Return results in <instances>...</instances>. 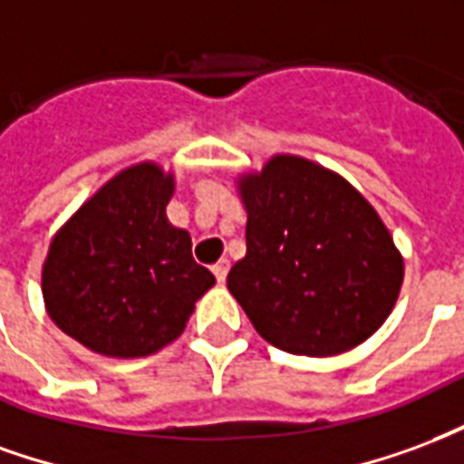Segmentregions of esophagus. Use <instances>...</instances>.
Returning a JSON list of instances; mask_svg holds the SVG:
<instances>
[{
	"instance_id": "obj_1",
	"label": "esophagus",
	"mask_w": 464,
	"mask_h": 464,
	"mask_svg": "<svg viewBox=\"0 0 464 464\" xmlns=\"http://www.w3.org/2000/svg\"><path fill=\"white\" fill-rule=\"evenodd\" d=\"M227 272H229L227 259H219L218 265H212V274H215V279H218L219 284H225V279H227Z\"/></svg>"
}]
</instances>
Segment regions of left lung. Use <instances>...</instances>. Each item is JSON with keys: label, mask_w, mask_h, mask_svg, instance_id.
I'll list each match as a JSON object with an SVG mask.
<instances>
[{"label": "left lung", "mask_w": 464, "mask_h": 464, "mask_svg": "<svg viewBox=\"0 0 464 464\" xmlns=\"http://www.w3.org/2000/svg\"><path fill=\"white\" fill-rule=\"evenodd\" d=\"M239 188L246 255L227 289L259 336L296 356H334L378 331L401 292L403 259L366 199L294 155H276Z\"/></svg>", "instance_id": "obj_1"}]
</instances>
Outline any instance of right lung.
Instances as JSON below:
<instances>
[{
	"instance_id": "right-lung-1",
	"label": "right lung",
	"mask_w": 464,
	"mask_h": 464,
	"mask_svg": "<svg viewBox=\"0 0 464 464\" xmlns=\"http://www.w3.org/2000/svg\"><path fill=\"white\" fill-rule=\"evenodd\" d=\"M172 178L153 162L103 185L53 237L44 302L63 334L96 353L138 358L182 334L215 276L192 259L165 205Z\"/></svg>"
}]
</instances>
